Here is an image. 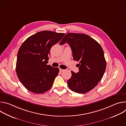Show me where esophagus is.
Masks as SVG:
<instances>
[{
    "instance_id": "esophagus-1",
    "label": "esophagus",
    "mask_w": 126,
    "mask_h": 126,
    "mask_svg": "<svg viewBox=\"0 0 126 126\" xmlns=\"http://www.w3.org/2000/svg\"><path fill=\"white\" fill-rule=\"evenodd\" d=\"M59 70H60V72H63V71H64V69H61V68H60V69H59Z\"/></svg>"
}]
</instances>
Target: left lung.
<instances>
[{
  "label": "left lung",
  "mask_w": 126,
  "mask_h": 126,
  "mask_svg": "<svg viewBox=\"0 0 126 126\" xmlns=\"http://www.w3.org/2000/svg\"><path fill=\"white\" fill-rule=\"evenodd\" d=\"M69 44L73 58L79 62V71H71L67 81L69 88L75 92L84 94L91 91L100 81L106 68L103 50L95 40L85 34L69 33L60 43Z\"/></svg>",
  "instance_id": "8db88e82"
}]
</instances>
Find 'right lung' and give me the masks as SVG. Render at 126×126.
Masks as SVG:
<instances>
[{
	"label": "right lung",
	"instance_id": "add662e5",
	"mask_svg": "<svg viewBox=\"0 0 126 126\" xmlns=\"http://www.w3.org/2000/svg\"><path fill=\"white\" fill-rule=\"evenodd\" d=\"M64 35L51 31H40L29 37L20 46L16 72L20 81L29 91L42 94L52 87L59 69L47 65L48 55L51 47Z\"/></svg>",
	"mask_w": 126,
	"mask_h": 126
}]
</instances>
